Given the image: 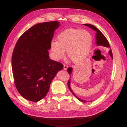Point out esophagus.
<instances>
[{
  "label": "esophagus",
  "instance_id": "obj_1",
  "mask_svg": "<svg viewBox=\"0 0 127 127\" xmlns=\"http://www.w3.org/2000/svg\"><path fill=\"white\" fill-rule=\"evenodd\" d=\"M64 66H63V69L64 70H66L67 69V68H68V66L66 65H65V64H64Z\"/></svg>",
  "mask_w": 127,
  "mask_h": 127
}]
</instances>
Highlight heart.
Here are the masks:
<instances>
[{
    "label": "heart",
    "instance_id": "1",
    "mask_svg": "<svg viewBox=\"0 0 127 127\" xmlns=\"http://www.w3.org/2000/svg\"><path fill=\"white\" fill-rule=\"evenodd\" d=\"M92 42L91 34L87 30L68 29L57 36V41L50 44V51L55 60H60L66 55L74 63L80 62L90 52Z\"/></svg>",
    "mask_w": 127,
    "mask_h": 127
}]
</instances>
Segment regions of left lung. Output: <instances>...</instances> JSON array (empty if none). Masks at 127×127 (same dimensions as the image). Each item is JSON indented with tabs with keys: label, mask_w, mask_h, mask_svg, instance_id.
<instances>
[{
	"label": "left lung",
	"mask_w": 127,
	"mask_h": 127,
	"mask_svg": "<svg viewBox=\"0 0 127 127\" xmlns=\"http://www.w3.org/2000/svg\"><path fill=\"white\" fill-rule=\"evenodd\" d=\"M85 26H86L89 27L90 28H91L92 30H94V31H96V44L98 46L101 45V46H105V47H107V48H109V53L110 55L111 56V57L113 58V53H112V51H111V49L110 48V44H109V43L108 42V41H107V38L105 37V36L103 35L102 33L98 29H97L95 26H94L92 25H90V24H83ZM72 68L71 67H69L67 69V72L70 76H71V73H72ZM68 86L69 89L70 91L72 92V94L73 95L76 97L77 99L79 100L81 102H87V101L86 100H81L80 98H79L77 96H76L75 95L73 94V92L72 91V90L70 89V79H69L68 81Z\"/></svg>",
	"instance_id": "obj_1"
}]
</instances>
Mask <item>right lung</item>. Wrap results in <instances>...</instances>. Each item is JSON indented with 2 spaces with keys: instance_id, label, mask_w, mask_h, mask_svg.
<instances>
[{
  "instance_id": "right-lung-1",
  "label": "right lung",
  "mask_w": 127,
  "mask_h": 127,
  "mask_svg": "<svg viewBox=\"0 0 127 127\" xmlns=\"http://www.w3.org/2000/svg\"><path fill=\"white\" fill-rule=\"evenodd\" d=\"M57 21L38 23L25 31L15 46L12 57L14 82L25 99L37 102L45 97L57 73L63 68L61 63L49 57Z\"/></svg>"
}]
</instances>
